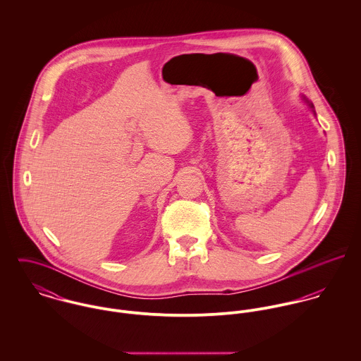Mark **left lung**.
<instances>
[{
  "mask_svg": "<svg viewBox=\"0 0 361 361\" xmlns=\"http://www.w3.org/2000/svg\"><path fill=\"white\" fill-rule=\"evenodd\" d=\"M309 105L311 106V108H314V105H312V104L309 103ZM312 112H314V111H312ZM314 114H315V112H314Z\"/></svg>",
  "mask_w": 361,
  "mask_h": 361,
  "instance_id": "obj_1",
  "label": "left lung"
}]
</instances>
